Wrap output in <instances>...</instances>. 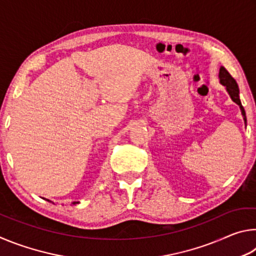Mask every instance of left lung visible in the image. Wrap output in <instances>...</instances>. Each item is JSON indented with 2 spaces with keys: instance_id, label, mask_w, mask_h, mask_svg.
<instances>
[{
  "instance_id": "left-lung-1",
  "label": "left lung",
  "mask_w": 256,
  "mask_h": 256,
  "mask_svg": "<svg viewBox=\"0 0 256 256\" xmlns=\"http://www.w3.org/2000/svg\"><path fill=\"white\" fill-rule=\"evenodd\" d=\"M219 81H220V84H222L224 88H226L228 94L232 98V100L234 102H236L237 105L240 106L242 115V120H244V123L246 125V122H248V120H246V114H245L244 107L242 106V102L240 99V88H238V84L235 81V79H234V78L229 74V72L224 66H220Z\"/></svg>"
}]
</instances>
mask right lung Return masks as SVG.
<instances>
[{
  "label": "right lung",
  "mask_w": 256,
  "mask_h": 256,
  "mask_svg": "<svg viewBox=\"0 0 256 256\" xmlns=\"http://www.w3.org/2000/svg\"><path fill=\"white\" fill-rule=\"evenodd\" d=\"M47 201H50V200H47ZM50 202H52V201H50ZM76 203H79V202H72V204H76Z\"/></svg>",
  "instance_id": "add662e5"
}]
</instances>
